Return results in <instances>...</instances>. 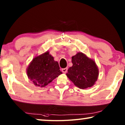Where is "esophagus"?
Masks as SVG:
<instances>
[{"label":"esophagus","mask_w":125,"mask_h":125,"mask_svg":"<svg viewBox=\"0 0 125 125\" xmlns=\"http://www.w3.org/2000/svg\"><path fill=\"white\" fill-rule=\"evenodd\" d=\"M67 70H68V68H62V71L63 73H65L67 72Z\"/></svg>","instance_id":"esophagus-1"}]
</instances>
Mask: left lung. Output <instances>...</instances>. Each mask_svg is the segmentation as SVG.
<instances>
[{"instance_id": "8db88e82", "label": "left lung", "mask_w": 125, "mask_h": 125, "mask_svg": "<svg viewBox=\"0 0 125 125\" xmlns=\"http://www.w3.org/2000/svg\"><path fill=\"white\" fill-rule=\"evenodd\" d=\"M73 65L69 68L67 77L80 89L91 88L95 84L99 69L95 61L85 54L78 52L72 57Z\"/></svg>"}]
</instances>
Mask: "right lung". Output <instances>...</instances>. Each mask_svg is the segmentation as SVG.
<instances>
[{"instance_id": "1", "label": "right lung", "mask_w": 125, "mask_h": 125, "mask_svg": "<svg viewBox=\"0 0 125 125\" xmlns=\"http://www.w3.org/2000/svg\"><path fill=\"white\" fill-rule=\"evenodd\" d=\"M26 70L29 79L40 87H45L62 74L58 63L48 51L33 58Z\"/></svg>"}]
</instances>
